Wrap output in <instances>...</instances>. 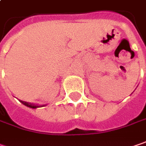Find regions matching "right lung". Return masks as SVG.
<instances>
[{
    "label": "right lung",
    "instance_id": "add662e5",
    "mask_svg": "<svg viewBox=\"0 0 146 146\" xmlns=\"http://www.w3.org/2000/svg\"><path fill=\"white\" fill-rule=\"evenodd\" d=\"M19 102H20V103H22L24 105H25L27 106V107H29V108H39V107H43V106H45V105L38 106V104H33V103H29V102L22 101V100H19Z\"/></svg>",
    "mask_w": 146,
    "mask_h": 146
}]
</instances>
